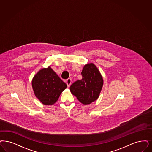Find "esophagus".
<instances>
[{
	"label": "esophagus",
	"mask_w": 152,
	"mask_h": 152,
	"mask_svg": "<svg viewBox=\"0 0 152 152\" xmlns=\"http://www.w3.org/2000/svg\"><path fill=\"white\" fill-rule=\"evenodd\" d=\"M66 84H67L68 87H70V86L72 84V79L68 78V79L66 80Z\"/></svg>",
	"instance_id": "34e87169"
}]
</instances>
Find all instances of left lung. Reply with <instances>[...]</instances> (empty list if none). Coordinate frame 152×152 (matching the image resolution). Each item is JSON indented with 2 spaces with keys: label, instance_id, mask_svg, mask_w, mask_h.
<instances>
[{
  "label": "left lung",
  "instance_id": "left-lung-1",
  "mask_svg": "<svg viewBox=\"0 0 152 152\" xmlns=\"http://www.w3.org/2000/svg\"><path fill=\"white\" fill-rule=\"evenodd\" d=\"M81 74L82 79L72 84L70 90L82 104L87 105L97 100L104 80L99 70L93 63L85 65Z\"/></svg>",
  "mask_w": 152,
  "mask_h": 152
}]
</instances>
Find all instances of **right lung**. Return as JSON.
<instances>
[{"label": "right lung", "mask_w": 152, "mask_h": 152, "mask_svg": "<svg viewBox=\"0 0 152 152\" xmlns=\"http://www.w3.org/2000/svg\"><path fill=\"white\" fill-rule=\"evenodd\" d=\"M34 95L43 104L51 105L56 102L62 91L67 87L49 66L39 70L31 81Z\"/></svg>", "instance_id": "1"}]
</instances>
